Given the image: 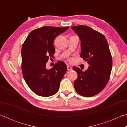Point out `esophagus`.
<instances>
[{
	"label": "esophagus",
	"mask_w": 127,
	"mask_h": 127,
	"mask_svg": "<svg viewBox=\"0 0 127 127\" xmlns=\"http://www.w3.org/2000/svg\"><path fill=\"white\" fill-rule=\"evenodd\" d=\"M67 69L68 70H71L72 69V66H70L69 65H67Z\"/></svg>",
	"instance_id": "1"
}]
</instances>
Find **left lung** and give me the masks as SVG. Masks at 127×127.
<instances>
[{
  "mask_svg": "<svg viewBox=\"0 0 127 127\" xmlns=\"http://www.w3.org/2000/svg\"><path fill=\"white\" fill-rule=\"evenodd\" d=\"M71 29L81 41V57L89 64L84 72L73 67L78 74L74 86L80 95L91 97L104 89L110 78L113 63L108 43L102 34L91 27L80 25Z\"/></svg>",
  "mask_w": 127,
  "mask_h": 127,
  "instance_id": "obj_1",
  "label": "left lung"
}]
</instances>
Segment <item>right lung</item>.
<instances>
[{
	"mask_svg": "<svg viewBox=\"0 0 127 127\" xmlns=\"http://www.w3.org/2000/svg\"><path fill=\"white\" fill-rule=\"evenodd\" d=\"M69 27L45 26L32 31L22 47V71L28 86L34 93L49 97L58 91L60 83L66 72V64L59 61L50 69L46 64L53 57L55 37Z\"/></svg>",
	"mask_w": 127,
	"mask_h": 127,
	"instance_id": "1",
	"label": "right lung"
}]
</instances>
